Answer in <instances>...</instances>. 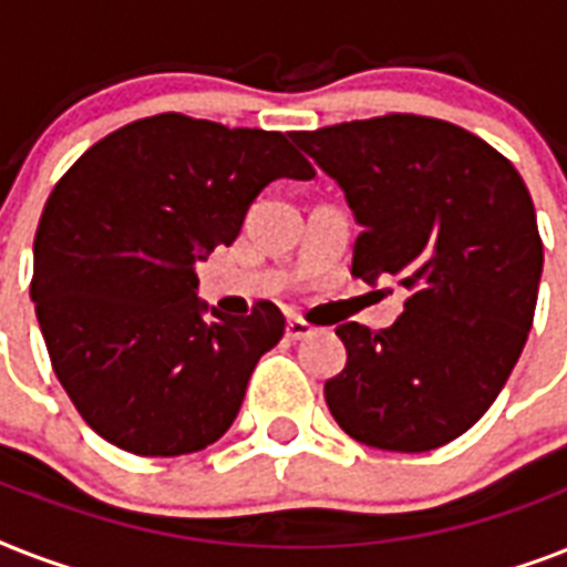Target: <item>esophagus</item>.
<instances>
[{
    "mask_svg": "<svg viewBox=\"0 0 567 567\" xmlns=\"http://www.w3.org/2000/svg\"><path fill=\"white\" fill-rule=\"evenodd\" d=\"M311 332H315V327H311V323H306L302 318H291L288 320V327H285V336H288V341H302V338H309Z\"/></svg>",
    "mask_w": 567,
    "mask_h": 567,
    "instance_id": "34e87169",
    "label": "esophagus"
}]
</instances>
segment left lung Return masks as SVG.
Returning <instances> with one entry per match:
<instances>
[{
    "instance_id": "8db88e82",
    "label": "left lung",
    "mask_w": 567,
    "mask_h": 567,
    "mask_svg": "<svg viewBox=\"0 0 567 567\" xmlns=\"http://www.w3.org/2000/svg\"><path fill=\"white\" fill-rule=\"evenodd\" d=\"M291 137L362 226L353 276L409 291L388 329H336L347 368L323 388L329 412L350 439L394 453L458 439L497 400L536 315L545 247L520 173L483 137L417 114Z\"/></svg>"
}]
</instances>
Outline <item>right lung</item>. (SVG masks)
<instances>
[{"label": "right lung", "mask_w": 567, "mask_h": 567, "mask_svg": "<svg viewBox=\"0 0 567 567\" xmlns=\"http://www.w3.org/2000/svg\"><path fill=\"white\" fill-rule=\"evenodd\" d=\"M311 176L282 132L185 114L135 120L61 176L34 235L31 300L52 371L96 435L185 456L229 430L285 318L258 300L247 318L205 320L194 265L238 238L270 182Z\"/></svg>", "instance_id": "1"}]
</instances>
